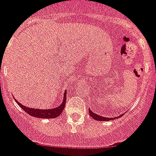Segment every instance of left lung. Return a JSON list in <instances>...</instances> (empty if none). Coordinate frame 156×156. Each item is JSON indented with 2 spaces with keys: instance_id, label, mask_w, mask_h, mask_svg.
Masks as SVG:
<instances>
[{
  "instance_id": "left-lung-1",
  "label": "left lung",
  "mask_w": 156,
  "mask_h": 156,
  "mask_svg": "<svg viewBox=\"0 0 156 156\" xmlns=\"http://www.w3.org/2000/svg\"><path fill=\"white\" fill-rule=\"evenodd\" d=\"M89 115H90V116H91L92 118H93V119H95V120H97V121H110V120H113V119H119V118L122 117V116L124 115V113L122 114V115H120L119 116H115V117L113 118H108V117H104V116H101V115H97V114H95L94 112H92L90 109L89 110Z\"/></svg>"
}]
</instances>
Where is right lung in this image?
Masks as SVG:
<instances>
[{"label":"right lung","mask_w":156,"mask_h":156,"mask_svg":"<svg viewBox=\"0 0 156 156\" xmlns=\"http://www.w3.org/2000/svg\"><path fill=\"white\" fill-rule=\"evenodd\" d=\"M66 98H67V91L65 90L61 104L56 108H49V109H37V108H28V107L24 106L23 104H20L16 99L15 101L21 107V108H23L27 113L33 117L39 118V119H55L60 115V114L63 112L65 108V104H66Z\"/></svg>","instance_id":"obj_1"}]
</instances>
